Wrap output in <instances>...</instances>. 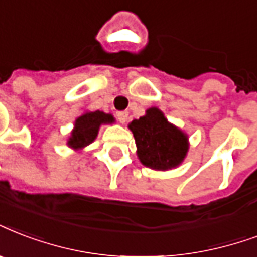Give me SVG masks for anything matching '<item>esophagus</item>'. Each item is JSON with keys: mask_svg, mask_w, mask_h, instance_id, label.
Segmentation results:
<instances>
[{"mask_svg": "<svg viewBox=\"0 0 257 257\" xmlns=\"http://www.w3.org/2000/svg\"><path fill=\"white\" fill-rule=\"evenodd\" d=\"M117 120L120 121V124H125V121L128 120V111H117Z\"/></svg>", "mask_w": 257, "mask_h": 257, "instance_id": "esophagus-1", "label": "esophagus"}]
</instances>
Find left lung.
Wrapping results in <instances>:
<instances>
[{
  "mask_svg": "<svg viewBox=\"0 0 257 257\" xmlns=\"http://www.w3.org/2000/svg\"><path fill=\"white\" fill-rule=\"evenodd\" d=\"M140 163L151 170L168 171L179 167L189 152V136L171 124L159 107L147 109L139 120L129 122Z\"/></svg>",
  "mask_w": 257,
  "mask_h": 257,
  "instance_id": "8db88e82",
  "label": "left lung"
}]
</instances>
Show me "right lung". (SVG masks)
I'll return each mask as SVG.
<instances>
[{"label": "right lung", "instance_id": "obj_1", "mask_svg": "<svg viewBox=\"0 0 257 257\" xmlns=\"http://www.w3.org/2000/svg\"><path fill=\"white\" fill-rule=\"evenodd\" d=\"M113 122H115V118L110 113H103L101 110H86L74 121V128L67 139V146L71 150L81 152L97 139L99 128L102 125Z\"/></svg>", "mask_w": 257, "mask_h": 257}]
</instances>
